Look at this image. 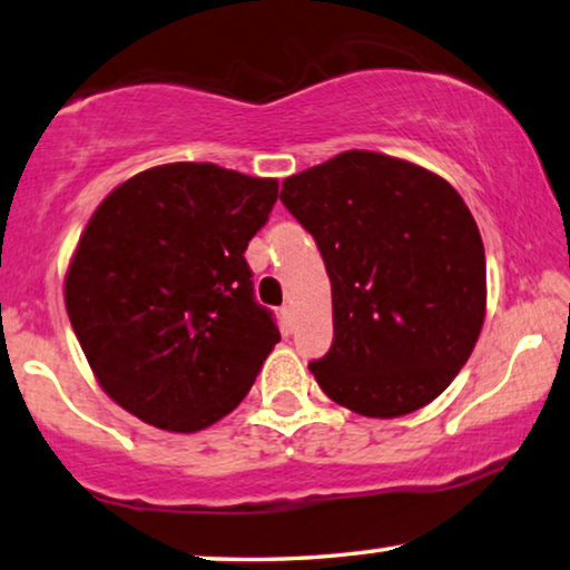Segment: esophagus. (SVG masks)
I'll return each mask as SVG.
<instances>
[{
	"instance_id": "34e87169",
	"label": "esophagus",
	"mask_w": 570,
	"mask_h": 570,
	"mask_svg": "<svg viewBox=\"0 0 570 570\" xmlns=\"http://www.w3.org/2000/svg\"><path fill=\"white\" fill-rule=\"evenodd\" d=\"M282 322H284V327L288 330V333H292V330H294V322H296L292 304H284V307H282Z\"/></svg>"
}]
</instances>
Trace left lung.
<instances>
[{
	"label": "left lung",
	"mask_w": 570,
	"mask_h": 570,
	"mask_svg": "<svg viewBox=\"0 0 570 570\" xmlns=\"http://www.w3.org/2000/svg\"><path fill=\"white\" fill-rule=\"evenodd\" d=\"M282 202L333 286V345L309 363L322 392L379 420L443 394L487 317V256L461 194L410 160L345 150L284 178Z\"/></svg>",
	"instance_id": "8db88e82"
}]
</instances>
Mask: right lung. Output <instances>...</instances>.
Masks as SVG:
<instances>
[{"instance_id":"1","label":"right lung","mask_w":570,"mask_h":570,"mask_svg":"<svg viewBox=\"0 0 570 570\" xmlns=\"http://www.w3.org/2000/svg\"><path fill=\"white\" fill-rule=\"evenodd\" d=\"M276 199V178L166 164L99 204L63 296L99 386L122 410L197 432L250 392L282 335L243 253Z\"/></svg>"}]
</instances>
